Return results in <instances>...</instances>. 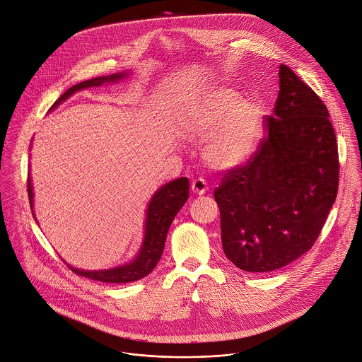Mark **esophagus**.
Here are the masks:
<instances>
[{"instance_id": "1", "label": "esophagus", "mask_w": 362, "mask_h": 362, "mask_svg": "<svg viewBox=\"0 0 362 362\" xmlns=\"http://www.w3.org/2000/svg\"><path fill=\"white\" fill-rule=\"evenodd\" d=\"M207 190H209V186H207V182H206L203 177L194 179V180L192 182V192H193L194 194L202 196V194H204Z\"/></svg>"}]
</instances>
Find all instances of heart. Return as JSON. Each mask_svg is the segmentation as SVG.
<instances>
[{"label": "heart", "instance_id": "b5f03b06", "mask_svg": "<svg viewBox=\"0 0 362 362\" xmlns=\"http://www.w3.org/2000/svg\"><path fill=\"white\" fill-rule=\"evenodd\" d=\"M186 130L194 139H209L204 159L218 169L246 162L260 143L263 113L260 106L239 93L218 88L204 95L189 112Z\"/></svg>", "mask_w": 362, "mask_h": 362}]
</instances>
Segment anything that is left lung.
Masks as SVG:
<instances>
[{"label": "left lung", "instance_id": "8db88e82", "mask_svg": "<svg viewBox=\"0 0 362 362\" xmlns=\"http://www.w3.org/2000/svg\"><path fill=\"white\" fill-rule=\"evenodd\" d=\"M274 115L243 165L214 190L225 256L240 270L269 273L316 242L339 190V149L329 110L289 67L279 70Z\"/></svg>", "mask_w": 362, "mask_h": 362}]
</instances>
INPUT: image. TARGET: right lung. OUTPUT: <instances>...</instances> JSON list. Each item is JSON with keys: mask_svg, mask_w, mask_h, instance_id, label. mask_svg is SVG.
Wrapping results in <instances>:
<instances>
[{"mask_svg": "<svg viewBox=\"0 0 362 362\" xmlns=\"http://www.w3.org/2000/svg\"><path fill=\"white\" fill-rule=\"evenodd\" d=\"M123 76H126V73L98 76L93 79L79 82L78 85H74L69 90H66L54 102V105L52 107L59 106V103L66 100L70 95H73L74 92H76V90H81V89L89 88V86H99L103 82L117 81ZM26 186H28L30 209H33L32 207L33 192H32L29 175H28ZM187 199H189L187 177H179L170 183H166L153 194V197L149 202L148 210H146L144 243L140 250V255L130 264H126L123 267H116L112 270H102V272H83V270L73 269L71 266H69V267L78 276H82V277H86L90 280H96V281H102V283H116V284L132 283V281H137L145 276H148L155 269V266L158 264V262L162 256L166 233L169 230V226H170L173 218L182 209V206L187 202Z\"/></svg>", "mask_w": 362, "mask_h": 362, "instance_id": "1", "label": "right lung"}]
</instances>
